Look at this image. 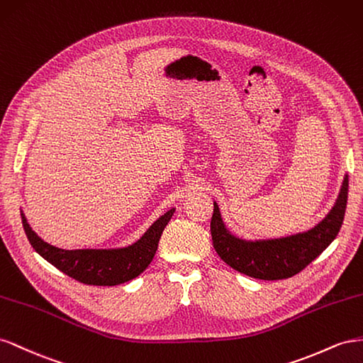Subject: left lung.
<instances>
[{
    "instance_id": "8db88e82",
    "label": "left lung",
    "mask_w": 363,
    "mask_h": 363,
    "mask_svg": "<svg viewBox=\"0 0 363 363\" xmlns=\"http://www.w3.org/2000/svg\"><path fill=\"white\" fill-rule=\"evenodd\" d=\"M347 198L348 176L342 182L335 206L323 222L307 233L262 242H245L228 233L220 219L219 206L214 203L210 225L214 250L228 266L247 277L267 281L291 278L301 272L335 240L344 222Z\"/></svg>"
}]
</instances>
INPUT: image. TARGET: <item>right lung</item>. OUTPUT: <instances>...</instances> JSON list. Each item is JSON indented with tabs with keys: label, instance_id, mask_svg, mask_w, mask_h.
I'll list each match as a JSON object with an SVG mask.
<instances>
[{
	"label": "right lung",
	"instance_id": "1",
	"mask_svg": "<svg viewBox=\"0 0 363 363\" xmlns=\"http://www.w3.org/2000/svg\"><path fill=\"white\" fill-rule=\"evenodd\" d=\"M173 211L170 210L161 216L137 243L121 250H60L38 237L28 226L23 213L21 217H23L26 235L33 250L59 271L84 284L117 286L138 277L150 264L158 250L161 234L172 219Z\"/></svg>",
	"mask_w": 363,
	"mask_h": 363
}]
</instances>
